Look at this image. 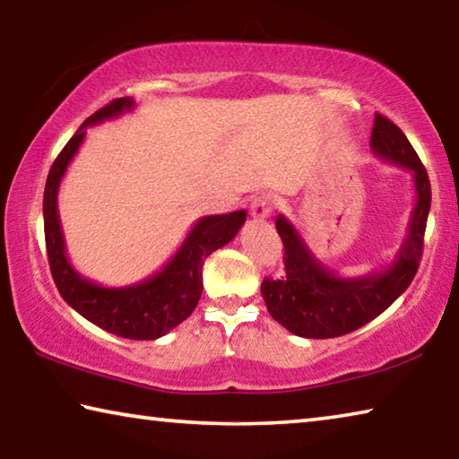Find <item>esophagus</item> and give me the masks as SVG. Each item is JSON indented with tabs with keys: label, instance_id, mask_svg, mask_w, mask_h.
<instances>
[{
	"label": "esophagus",
	"instance_id": "esophagus-1",
	"mask_svg": "<svg viewBox=\"0 0 459 459\" xmlns=\"http://www.w3.org/2000/svg\"><path fill=\"white\" fill-rule=\"evenodd\" d=\"M273 206H274L273 196L271 195H261V196L253 198L251 212H253L255 219H266V216H271Z\"/></svg>",
	"mask_w": 459,
	"mask_h": 459
}]
</instances>
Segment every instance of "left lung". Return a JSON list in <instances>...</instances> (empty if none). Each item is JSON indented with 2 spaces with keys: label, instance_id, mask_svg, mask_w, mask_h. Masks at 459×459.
<instances>
[{
  "label": "left lung",
  "instance_id": "left-lung-1",
  "mask_svg": "<svg viewBox=\"0 0 459 459\" xmlns=\"http://www.w3.org/2000/svg\"><path fill=\"white\" fill-rule=\"evenodd\" d=\"M369 146L381 160L402 166L413 177L415 204L403 245L381 269L363 277H339L313 255L295 224L279 214L274 224L285 245V277L264 279L261 293L273 319L299 337L329 339L363 327L385 311L418 273L431 206L428 172L410 140L385 116L375 114Z\"/></svg>",
  "mask_w": 459,
  "mask_h": 459
}]
</instances>
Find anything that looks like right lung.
<instances>
[{
  "label": "right lung",
  "mask_w": 459,
  "mask_h": 459,
  "mask_svg": "<svg viewBox=\"0 0 459 459\" xmlns=\"http://www.w3.org/2000/svg\"><path fill=\"white\" fill-rule=\"evenodd\" d=\"M132 108H134L132 98L114 100L102 110L91 114L57 154L44 190V232L49 271L64 301L100 329L124 339L152 341L178 327L195 311L203 295V266L206 256L237 237L247 221V211L198 219L170 261L152 277L134 285L102 287L82 277L65 255V240L60 212H57V190L78 148L84 143L86 128L118 118Z\"/></svg>",
  "instance_id": "add662e5"
}]
</instances>
